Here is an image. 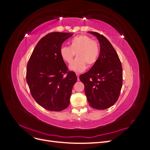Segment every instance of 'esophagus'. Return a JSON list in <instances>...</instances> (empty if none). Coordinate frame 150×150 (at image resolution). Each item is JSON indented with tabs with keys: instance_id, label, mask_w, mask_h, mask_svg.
<instances>
[{
	"instance_id": "esophagus-1",
	"label": "esophagus",
	"mask_w": 150,
	"mask_h": 150,
	"mask_svg": "<svg viewBox=\"0 0 150 150\" xmlns=\"http://www.w3.org/2000/svg\"><path fill=\"white\" fill-rule=\"evenodd\" d=\"M76 74L77 77H78V81H79V76L80 74H79V73H76Z\"/></svg>"
}]
</instances>
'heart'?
I'll return each mask as SVG.
<instances>
[{"instance_id": "obj_1", "label": "heart", "mask_w": 150, "mask_h": 150, "mask_svg": "<svg viewBox=\"0 0 150 150\" xmlns=\"http://www.w3.org/2000/svg\"><path fill=\"white\" fill-rule=\"evenodd\" d=\"M100 47L97 41L86 35H76L70 41V46H62L60 48L59 54L62 59L70 64L76 53L78 58L70 65L69 68L76 72H83L87 64L92 66L98 59Z\"/></svg>"}]
</instances>
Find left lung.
<instances>
[{
    "mask_svg": "<svg viewBox=\"0 0 150 150\" xmlns=\"http://www.w3.org/2000/svg\"><path fill=\"white\" fill-rule=\"evenodd\" d=\"M100 44V54L91 69L81 74L79 79L84 85L89 105L97 110L112 106L120 96L122 84V69L118 55L110 42L96 32Z\"/></svg>",
    "mask_w": 150,
    "mask_h": 150,
    "instance_id": "obj_1",
    "label": "left lung"
}]
</instances>
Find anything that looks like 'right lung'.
<instances>
[{
  "mask_svg": "<svg viewBox=\"0 0 150 150\" xmlns=\"http://www.w3.org/2000/svg\"><path fill=\"white\" fill-rule=\"evenodd\" d=\"M73 34L49 33L36 45L27 66L26 81L32 96L49 111H61L69 104L72 87L77 81L68 71L59 51L62 44Z\"/></svg>",
  "mask_w": 150,
  "mask_h": 150,
  "instance_id": "obj_1",
  "label": "right lung"
}]
</instances>
